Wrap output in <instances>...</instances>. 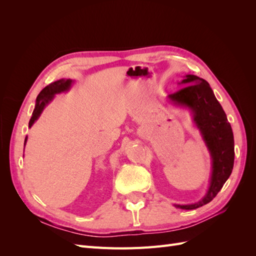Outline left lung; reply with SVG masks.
Instances as JSON below:
<instances>
[{"label": "left lung", "mask_w": 256, "mask_h": 256, "mask_svg": "<svg viewBox=\"0 0 256 256\" xmlns=\"http://www.w3.org/2000/svg\"><path fill=\"white\" fill-rule=\"evenodd\" d=\"M180 84L184 88L168 95V100L190 111L212 157V176L206 194L196 203L174 205L190 210L212 200L228 180L234 166V136L226 112L206 80L194 74H186Z\"/></svg>", "instance_id": "obj_1"}]
</instances>
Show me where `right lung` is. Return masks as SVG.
Listing matches in <instances>:
<instances>
[{
	"instance_id": "obj_1",
	"label": "right lung",
	"mask_w": 256,
	"mask_h": 256,
	"mask_svg": "<svg viewBox=\"0 0 256 256\" xmlns=\"http://www.w3.org/2000/svg\"><path fill=\"white\" fill-rule=\"evenodd\" d=\"M74 81L70 79H60L56 82H52L51 84L47 85L40 92V95L36 98V104H35V109L33 111L32 118L28 122V128L33 126V124L40 118V114L42 113L44 109L47 106L54 98L56 94H60V92H64L70 90ZM28 141V136H26L24 140V146Z\"/></svg>"
}]
</instances>
